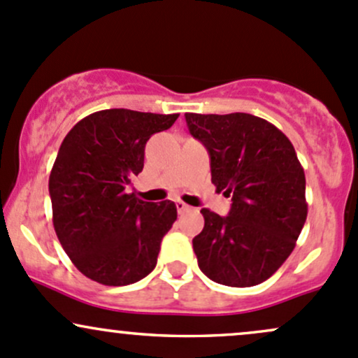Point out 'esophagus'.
Masks as SVG:
<instances>
[{"mask_svg": "<svg viewBox=\"0 0 358 358\" xmlns=\"http://www.w3.org/2000/svg\"><path fill=\"white\" fill-rule=\"evenodd\" d=\"M176 208H178L179 213H184V211L189 210V206H187L184 201H180V199H178V201H176Z\"/></svg>", "mask_w": 358, "mask_h": 358, "instance_id": "34e87169", "label": "esophagus"}]
</instances>
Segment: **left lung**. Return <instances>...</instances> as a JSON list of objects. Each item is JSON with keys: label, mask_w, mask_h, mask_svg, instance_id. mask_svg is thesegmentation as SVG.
Masks as SVG:
<instances>
[{"label": "left lung", "mask_w": 358, "mask_h": 358, "mask_svg": "<svg viewBox=\"0 0 358 358\" xmlns=\"http://www.w3.org/2000/svg\"><path fill=\"white\" fill-rule=\"evenodd\" d=\"M210 153L211 182L232 198L227 217L203 208L193 239L199 270L227 287H255L285 263L307 218L306 176L276 126L245 113H186Z\"/></svg>", "instance_id": "obj_1"}]
</instances>
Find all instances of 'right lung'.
I'll return each mask as SVG.
<instances>
[{"instance_id":"add662e5","label":"right lung","mask_w":358,"mask_h":358,"mask_svg":"<svg viewBox=\"0 0 358 358\" xmlns=\"http://www.w3.org/2000/svg\"><path fill=\"white\" fill-rule=\"evenodd\" d=\"M179 114L106 109L76 122L49 176L56 236L76 268L94 282L122 287L157 264L160 242L178 218L174 201L128 193L143 171L150 136Z\"/></svg>"}]
</instances>
